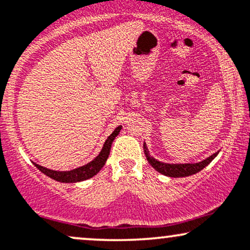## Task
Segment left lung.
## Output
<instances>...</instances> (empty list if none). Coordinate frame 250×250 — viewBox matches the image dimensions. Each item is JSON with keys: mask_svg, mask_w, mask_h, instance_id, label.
Listing matches in <instances>:
<instances>
[{"mask_svg": "<svg viewBox=\"0 0 250 250\" xmlns=\"http://www.w3.org/2000/svg\"><path fill=\"white\" fill-rule=\"evenodd\" d=\"M144 154H146V157L148 159V162L151 165L152 167L156 171H158L159 173L164 174V176L167 177H173V178H178V177H188L192 176V174L199 172L204 169V167H207L211 162L216 157V155L219 154L215 152L209 157H207L204 161L198 162V163H186V164H169V163H163V162H159L154 157H151L148 151V148H146V143L143 144Z\"/></svg>", "mask_w": 250, "mask_h": 250, "instance_id": "left-lung-1", "label": "left lung"}]
</instances>
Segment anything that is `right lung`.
Masks as SVG:
<instances>
[{"mask_svg": "<svg viewBox=\"0 0 250 250\" xmlns=\"http://www.w3.org/2000/svg\"><path fill=\"white\" fill-rule=\"evenodd\" d=\"M121 129H122V125H119V127L115 128V130L108 136L106 142L104 144V146H102L100 154L96 156L92 162L83 165V167H77V169H73L70 171L50 170L36 163H35V167H37L39 171H42L44 174H46L47 177H50V178L55 179L57 182H60V183H78V182H83V180L92 178V177H94L95 174L98 173L102 167H104L108 156H109V151H110V148H112L113 141L115 140V137L119 135Z\"/></svg>", "mask_w": 250, "mask_h": 250, "instance_id": "1", "label": "right lung"}]
</instances>
